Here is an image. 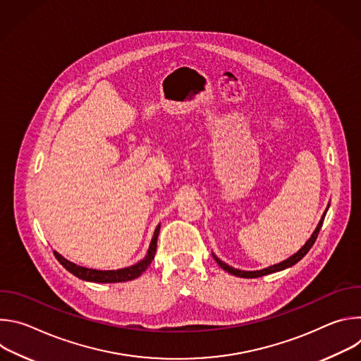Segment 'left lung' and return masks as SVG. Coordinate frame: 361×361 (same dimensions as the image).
<instances>
[{"label": "left lung", "instance_id": "8db88e82", "mask_svg": "<svg viewBox=\"0 0 361 361\" xmlns=\"http://www.w3.org/2000/svg\"><path fill=\"white\" fill-rule=\"evenodd\" d=\"M329 207H330V204L327 205V209H326V212H324V214L322 216V219H320V221H319V224H317V227H316V230L313 231V234H312V237L308 238L307 241H305V244L297 251V252H294L293 255H290L287 260H284V262H281V263H279V264H273V266H270V267H266V269H263V270H254V271H245V270H238V269H234V267H231V266H228L227 263H224V262H221L219 257L213 252V257H214V260L217 262V264L224 270V271H227V273H230V274H233V276H237V277H243V279H257V277H262V276H267V274H271V273H277V271H281V270H286V269H288V267H293L295 263H298L302 257L310 251V248L313 247V244H314V241H316V238H317V235H319V231H320V228H322V226H323V221H324V217H326V213H327V210H329Z\"/></svg>", "mask_w": 361, "mask_h": 361}]
</instances>
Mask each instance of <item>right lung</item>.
<instances>
[{
  "mask_svg": "<svg viewBox=\"0 0 361 361\" xmlns=\"http://www.w3.org/2000/svg\"><path fill=\"white\" fill-rule=\"evenodd\" d=\"M159 233H160V224L157 226L156 231H154L149 247H148L147 254H145L142 260H140L138 263H135L130 267H124V269H118V270L88 269V267L78 266V264L64 259V257L57 251H54V255L66 270H68L71 274H74L75 277H78L81 280L91 281V283H123V281H130V280H134V279L140 277L147 270V267L151 264V262L154 260V255H156V250H157Z\"/></svg>",
  "mask_w": 361,
  "mask_h": 361,
  "instance_id": "right-lung-1",
  "label": "right lung"
}]
</instances>
